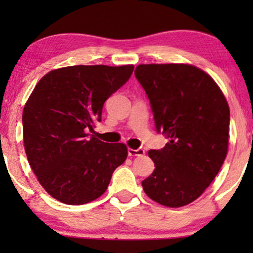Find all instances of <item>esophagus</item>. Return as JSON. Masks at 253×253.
<instances>
[{"label":"esophagus","mask_w":253,"mask_h":253,"mask_svg":"<svg viewBox=\"0 0 253 253\" xmlns=\"http://www.w3.org/2000/svg\"><path fill=\"white\" fill-rule=\"evenodd\" d=\"M127 154H129V157H143L145 154V150H143V148H137V150L129 148L127 150Z\"/></svg>","instance_id":"esophagus-1"}]
</instances>
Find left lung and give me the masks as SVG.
Here are the masks:
<instances>
[{
	"instance_id": "1",
	"label": "left lung",
	"mask_w": 253,
	"mask_h": 253,
	"mask_svg": "<svg viewBox=\"0 0 253 253\" xmlns=\"http://www.w3.org/2000/svg\"><path fill=\"white\" fill-rule=\"evenodd\" d=\"M134 76L150 100L155 129L168 138L164 148L148 151L155 169L141 185L161 205H188L226 159L229 106L213 78L193 65L139 64Z\"/></svg>"
}]
</instances>
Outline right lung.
<instances>
[{
	"label": "right lung",
	"mask_w": 253,
	"mask_h": 253,
	"mask_svg": "<svg viewBox=\"0 0 253 253\" xmlns=\"http://www.w3.org/2000/svg\"><path fill=\"white\" fill-rule=\"evenodd\" d=\"M133 65H74L48 72L23 112L27 160L42 188L58 202L83 205L108 188L126 161L124 144L91 136L103 103L129 81Z\"/></svg>",
	"instance_id": "1"
}]
</instances>
